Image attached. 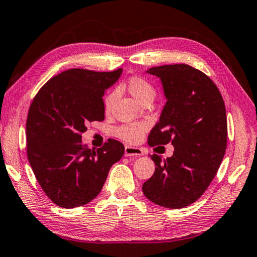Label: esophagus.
Returning a JSON list of instances; mask_svg holds the SVG:
<instances>
[{
  "label": "esophagus",
  "instance_id": "1",
  "mask_svg": "<svg viewBox=\"0 0 257 257\" xmlns=\"http://www.w3.org/2000/svg\"><path fill=\"white\" fill-rule=\"evenodd\" d=\"M124 156L125 157H140V156H144V152L141 148H134V146L127 145L124 148Z\"/></svg>",
  "mask_w": 257,
  "mask_h": 257
}]
</instances>
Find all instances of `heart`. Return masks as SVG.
Returning a JSON list of instances; mask_svg holds the SVG:
<instances>
[{
	"mask_svg": "<svg viewBox=\"0 0 257 257\" xmlns=\"http://www.w3.org/2000/svg\"><path fill=\"white\" fill-rule=\"evenodd\" d=\"M127 90L135 97V98L140 101V103L144 104L146 101H152L156 97V88L153 84L148 81L144 77L141 76H133L128 80ZM116 92L112 91L105 97V107L108 109L112 106L114 99H115ZM146 130L145 123H132V124H123L116 129V135L119 136L121 140H123L128 143H135L140 138L143 136L144 132Z\"/></svg>",
	"mask_w": 257,
	"mask_h": 257,
	"instance_id": "1",
	"label": "heart"
}]
</instances>
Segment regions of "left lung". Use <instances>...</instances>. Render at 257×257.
Listing matches in <instances>:
<instances>
[{"instance_id": "left-lung-1", "label": "left lung", "mask_w": 257, "mask_h": 257, "mask_svg": "<svg viewBox=\"0 0 257 257\" xmlns=\"http://www.w3.org/2000/svg\"><path fill=\"white\" fill-rule=\"evenodd\" d=\"M145 72L160 79L167 99L149 145L172 142L174 154L166 160L151 157L156 172L142 189L159 206L183 208L203 194L225 154V105L213 81L189 65H164Z\"/></svg>"}]
</instances>
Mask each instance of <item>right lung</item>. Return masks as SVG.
Instances as JSON below:
<instances>
[{
  "mask_svg": "<svg viewBox=\"0 0 257 257\" xmlns=\"http://www.w3.org/2000/svg\"><path fill=\"white\" fill-rule=\"evenodd\" d=\"M122 70L93 72L73 68L52 77L31 104L26 122L27 157L49 199L75 208L95 199L124 146L108 140L101 149L82 144L85 124L103 121V96Z\"/></svg>",
  "mask_w": 257,
  "mask_h": 257,
  "instance_id": "add662e5",
  "label": "right lung"
}]
</instances>
